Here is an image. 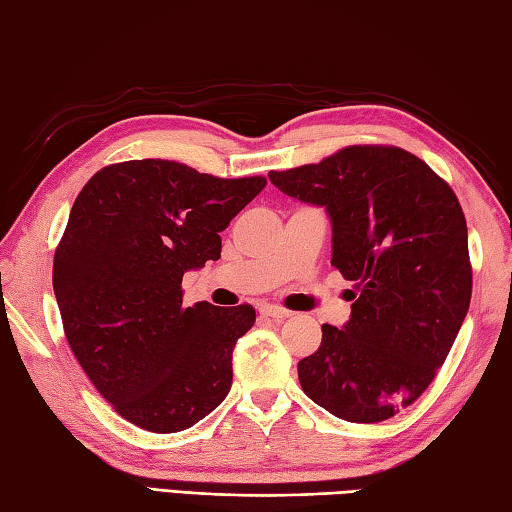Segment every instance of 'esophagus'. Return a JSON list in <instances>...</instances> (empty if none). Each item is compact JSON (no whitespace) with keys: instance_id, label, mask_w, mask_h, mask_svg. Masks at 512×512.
<instances>
[{"instance_id":"34e87169","label":"esophagus","mask_w":512,"mask_h":512,"mask_svg":"<svg viewBox=\"0 0 512 512\" xmlns=\"http://www.w3.org/2000/svg\"><path fill=\"white\" fill-rule=\"evenodd\" d=\"M260 314L267 316V318H271V320H285V318H289V316H291L287 309H283V307H276V305H263V307H260Z\"/></svg>"}]
</instances>
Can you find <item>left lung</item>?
<instances>
[{
    "instance_id": "1",
    "label": "left lung",
    "mask_w": 512,
    "mask_h": 512,
    "mask_svg": "<svg viewBox=\"0 0 512 512\" xmlns=\"http://www.w3.org/2000/svg\"><path fill=\"white\" fill-rule=\"evenodd\" d=\"M269 181L325 207L331 265L360 291L342 329L322 325L318 351L298 362L302 391L340 420H389L433 382L471 305L460 201L424 161L387 145H351Z\"/></svg>"
}]
</instances>
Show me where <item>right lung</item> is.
Instances as JSON below:
<instances>
[{"label":"right lung","instance_id":"right-lung-1","mask_svg":"<svg viewBox=\"0 0 512 512\" xmlns=\"http://www.w3.org/2000/svg\"><path fill=\"white\" fill-rule=\"evenodd\" d=\"M265 185L163 159L108 165L83 185L52 287L81 369L128 422L185 431L232 389V351L256 311L185 307L181 280L221 258V232Z\"/></svg>","mask_w":512,"mask_h":512}]
</instances>
